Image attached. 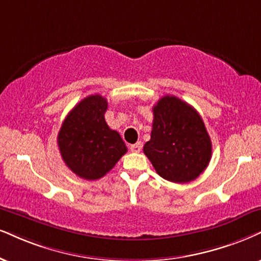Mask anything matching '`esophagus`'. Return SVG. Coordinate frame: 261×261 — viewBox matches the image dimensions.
I'll return each instance as SVG.
<instances>
[{
	"label": "esophagus",
	"mask_w": 261,
	"mask_h": 261,
	"mask_svg": "<svg viewBox=\"0 0 261 261\" xmlns=\"http://www.w3.org/2000/svg\"><path fill=\"white\" fill-rule=\"evenodd\" d=\"M129 149H130L132 152H140V150H141V143H140V141H138V143L133 144V145H130Z\"/></svg>",
	"instance_id": "esophagus-1"
}]
</instances>
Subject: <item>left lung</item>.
<instances>
[{"label": "left lung", "mask_w": 261, "mask_h": 261, "mask_svg": "<svg viewBox=\"0 0 261 261\" xmlns=\"http://www.w3.org/2000/svg\"><path fill=\"white\" fill-rule=\"evenodd\" d=\"M151 139L144 153L160 176L184 184L198 178L212 157V141L198 112L173 95L152 108Z\"/></svg>", "instance_id": "1"}]
</instances>
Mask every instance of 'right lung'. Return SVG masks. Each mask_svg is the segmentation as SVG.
Instances as JSON below:
<instances>
[{
	"label": "right lung",
	"mask_w": 261,
	"mask_h": 261,
	"mask_svg": "<svg viewBox=\"0 0 261 261\" xmlns=\"http://www.w3.org/2000/svg\"><path fill=\"white\" fill-rule=\"evenodd\" d=\"M106 109L100 94L87 96L69 112L58 134L63 161L82 179L102 178L127 152L118 132L106 123Z\"/></svg>",
	"instance_id": "right-lung-1"
}]
</instances>
